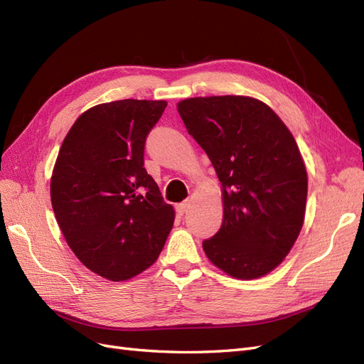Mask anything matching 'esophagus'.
Instances as JSON below:
<instances>
[{"mask_svg": "<svg viewBox=\"0 0 364 364\" xmlns=\"http://www.w3.org/2000/svg\"><path fill=\"white\" fill-rule=\"evenodd\" d=\"M188 208H190V202L178 203V205H176V213H178L179 215H183L186 211H188Z\"/></svg>", "mask_w": 364, "mask_h": 364, "instance_id": "1", "label": "esophagus"}]
</instances>
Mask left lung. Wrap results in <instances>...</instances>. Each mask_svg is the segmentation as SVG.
Wrapping results in <instances>:
<instances>
[{
  "label": "left lung",
  "mask_w": 364,
  "mask_h": 364,
  "mask_svg": "<svg viewBox=\"0 0 364 364\" xmlns=\"http://www.w3.org/2000/svg\"><path fill=\"white\" fill-rule=\"evenodd\" d=\"M178 111L222 182L223 222L203 241L214 266L238 279L264 277L293 247L306 203V170L293 135L257 98H186Z\"/></svg>",
  "instance_id": "1"
}]
</instances>
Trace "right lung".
<instances>
[{
  "instance_id": "obj_1",
  "label": "right lung",
  "mask_w": 364,
  "mask_h": 364,
  "mask_svg": "<svg viewBox=\"0 0 364 364\" xmlns=\"http://www.w3.org/2000/svg\"><path fill=\"white\" fill-rule=\"evenodd\" d=\"M167 102L118 100L87 109L65 136L51 176V205L83 266L126 281L159 257L174 222L144 168V146Z\"/></svg>"
}]
</instances>
